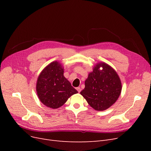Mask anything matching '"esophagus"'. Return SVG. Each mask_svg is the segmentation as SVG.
<instances>
[{
  "label": "esophagus",
  "mask_w": 151,
  "mask_h": 151,
  "mask_svg": "<svg viewBox=\"0 0 151 151\" xmlns=\"http://www.w3.org/2000/svg\"><path fill=\"white\" fill-rule=\"evenodd\" d=\"M76 89H77V91H78L79 93H80V92H81V88H79V87H78V88H76Z\"/></svg>",
  "instance_id": "esophagus-1"
}]
</instances>
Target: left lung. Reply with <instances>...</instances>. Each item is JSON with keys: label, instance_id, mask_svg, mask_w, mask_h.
<instances>
[{"label": "left lung", "instance_id": "8db88e82", "mask_svg": "<svg viewBox=\"0 0 151 151\" xmlns=\"http://www.w3.org/2000/svg\"><path fill=\"white\" fill-rule=\"evenodd\" d=\"M121 91V81L116 71L107 63L99 62L89 74L81 94L93 108L103 111L116 101Z\"/></svg>", "mask_w": 151, "mask_h": 151}]
</instances>
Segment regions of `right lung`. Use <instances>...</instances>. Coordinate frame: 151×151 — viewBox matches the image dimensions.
<instances>
[{
	"label": "right lung",
	"mask_w": 151,
	"mask_h": 151,
	"mask_svg": "<svg viewBox=\"0 0 151 151\" xmlns=\"http://www.w3.org/2000/svg\"><path fill=\"white\" fill-rule=\"evenodd\" d=\"M63 68L57 61L50 63L40 73L36 92L40 101L52 109L62 106L72 95L78 92L63 76Z\"/></svg>",
	"instance_id": "add662e5"
}]
</instances>
